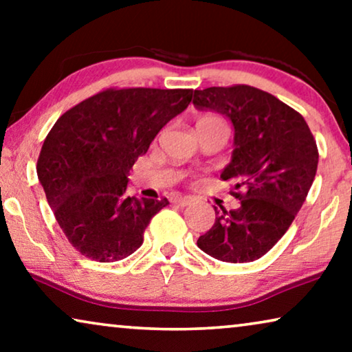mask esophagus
I'll return each instance as SVG.
<instances>
[{"instance_id":"1","label":"esophagus","mask_w":352,"mask_h":352,"mask_svg":"<svg viewBox=\"0 0 352 352\" xmlns=\"http://www.w3.org/2000/svg\"><path fill=\"white\" fill-rule=\"evenodd\" d=\"M175 201H176L177 205H181V206H187V205H190L192 201H194V199H192V197H189V195H186V197L179 195V197H176Z\"/></svg>"}]
</instances>
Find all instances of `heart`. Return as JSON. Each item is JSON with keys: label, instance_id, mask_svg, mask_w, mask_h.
<instances>
[{"label": "heart", "instance_id": "heart-1", "mask_svg": "<svg viewBox=\"0 0 352 352\" xmlns=\"http://www.w3.org/2000/svg\"><path fill=\"white\" fill-rule=\"evenodd\" d=\"M201 120H216V118H213V117H206V118H201Z\"/></svg>", "mask_w": 352, "mask_h": 352}]
</instances>
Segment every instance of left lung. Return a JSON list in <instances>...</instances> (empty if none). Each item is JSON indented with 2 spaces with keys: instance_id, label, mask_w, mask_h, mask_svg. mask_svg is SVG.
Wrapping results in <instances>:
<instances>
[{
  "instance_id": "left-lung-1",
  "label": "left lung",
  "mask_w": 352,
  "mask_h": 352,
  "mask_svg": "<svg viewBox=\"0 0 352 352\" xmlns=\"http://www.w3.org/2000/svg\"><path fill=\"white\" fill-rule=\"evenodd\" d=\"M194 105L229 118L234 151L221 179L232 181L239 208L219 211L197 240L224 263L264 256L287 232L316 177L319 152L309 126L276 96L248 85L194 91Z\"/></svg>"
}]
</instances>
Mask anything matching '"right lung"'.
<instances>
[{"instance_id":"right-lung-1","label":"right lung","mask_w":352,"mask_h":352,"mask_svg":"<svg viewBox=\"0 0 352 352\" xmlns=\"http://www.w3.org/2000/svg\"><path fill=\"white\" fill-rule=\"evenodd\" d=\"M192 89H105L62 115L36 163L56 221L76 252L113 263L136 252L166 199L128 197V175Z\"/></svg>"}]
</instances>
